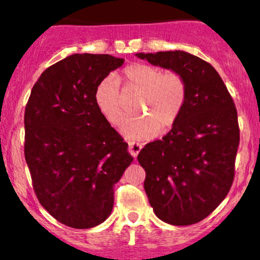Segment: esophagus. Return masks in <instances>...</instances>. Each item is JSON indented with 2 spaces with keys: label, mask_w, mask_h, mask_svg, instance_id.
I'll list each match as a JSON object with an SVG mask.
<instances>
[{
  "label": "esophagus",
  "mask_w": 260,
  "mask_h": 260,
  "mask_svg": "<svg viewBox=\"0 0 260 260\" xmlns=\"http://www.w3.org/2000/svg\"><path fill=\"white\" fill-rule=\"evenodd\" d=\"M141 148H142V145H140V143L128 142V152H129L133 157H137V154L140 153Z\"/></svg>",
  "instance_id": "34e87169"
}]
</instances>
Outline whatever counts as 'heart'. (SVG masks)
Segmentation results:
<instances>
[{
	"instance_id": "1",
	"label": "heart",
	"mask_w": 260,
	"mask_h": 260,
	"mask_svg": "<svg viewBox=\"0 0 260 260\" xmlns=\"http://www.w3.org/2000/svg\"><path fill=\"white\" fill-rule=\"evenodd\" d=\"M119 83L125 95L140 98L136 111L150 117H133L123 123V133L135 140L154 135L158 129L166 132L172 128L187 101V83L182 74L135 62L125 67L118 79L112 75L102 79L94 91L95 107L112 125L119 124L124 115V96Z\"/></svg>"
}]
</instances>
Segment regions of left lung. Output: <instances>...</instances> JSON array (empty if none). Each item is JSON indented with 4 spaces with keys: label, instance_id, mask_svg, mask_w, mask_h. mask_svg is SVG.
Masks as SVG:
<instances>
[{
    "label": "left lung",
    "instance_id": "obj_1",
    "mask_svg": "<svg viewBox=\"0 0 260 260\" xmlns=\"http://www.w3.org/2000/svg\"><path fill=\"white\" fill-rule=\"evenodd\" d=\"M137 56L179 72L187 83L179 120L137 158L157 217L171 225L196 224L220 205L234 181L240 141L234 101L216 70L195 55L176 50Z\"/></svg>",
    "mask_w": 260,
    "mask_h": 260
}]
</instances>
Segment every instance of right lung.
I'll return each instance as SVG.
<instances>
[{"instance_id":"right-lung-1","label":"right lung","mask_w":260,"mask_h":260,"mask_svg":"<svg viewBox=\"0 0 260 260\" xmlns=\"http://www.w3.org/2000/svg\"><path fill=\"white\" fill-rule=\"evenodd\" d=\"M124 62L74 54L49 67L25 109V159L39 203L74 229L111 215L114 185L132 162L127 143L94 103L99 81Z\"/></svg>"}]
</instances>
